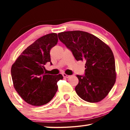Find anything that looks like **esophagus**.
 <instances>
[{"label": "esophagus", "instance_id": "esophagus-1", "mask_svg": "<svg viewBox=\"0 0 130 130\" xmlns=\"http://www.w3.org/2000/svg\"><path fill=\"white\" fill-rule=\"evenodd\" d=\"M63 76L64 77H66V78H69V77H70V75H68V74H66V73H63Z\"/></svg>", "mask_w": 130, "mask_h": 130}]
</instances>
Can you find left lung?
Segmentation results:
<instances>
[{"label": "left lung", "instance_id": "1", "mask_svg": "<svg viewBox=\"0 0 130 130\" xmlns=\"http://www.w3.org/2000/svg\"><path fill=\"white\" fill-rule=\"evenodd\" d=\"M60 41L73 53L77 61H85L84 76L76 75L78 96L89 102L104 99L116 81L115 58L111 49L95 35L82 31L58 34Z\"/></svg>", "mask_w": 130, "mask_h": 130}]
</instances>
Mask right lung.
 I'll list each match as a JSON object with an SVG mask.
<instances>
[{
    "label": "right lung",
    "instance_id": "right-lung-1",
    "mask_svg": "<svg viewBox=\"0 0 130 130\" xmlns=\"http://www.w3.org/2000/svg\"><path fill=\"white\" fill-rule=\"evenodd\" d=\"M58 42L57 34L42 36L28 47L11 67L13 86L20 96L33 106L48 103L57 91V82L63 79L61 74H46L45 65L50 63V50Z\"/></svg>",
    "mask_w": 130,
    "mask_h": 130
}]
</instances>
